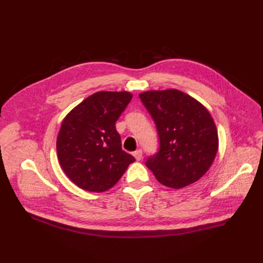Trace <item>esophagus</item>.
Here are the masks:
<instances>
[{
  "mask_svg": "<svg viewBox=\"0 0 263 263\" xmlns=\"http://www.w3.org/2000/svg\"><path fill=\"white\" fill-rule=\"evenodd\" d=\"M133 156H135V158L139 161V160H141V158H142V152L140 149H138V150H136L135 153H133Z\"/></svg>",
  "mask_w": 263,
  "mask_h": 263,
  "instance_id": "34e87169",
  "label": "esophagus"
}]
</instances>
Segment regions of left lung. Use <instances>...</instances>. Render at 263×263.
Returning a JSON list of instances; mask_svg holds the SVG:
<instances>
[{
    "mask_svg": "<svg viewBox=\"0 0 263 263\" xmlns=\"http://www.w3.org/2000/svg\"><path fill=\"white\" fill-rule=\"evenodd\" d=\"M139 96L156 123L160 143L159 152L146 161L148 168L172 189L200 180L218 150V132L209 110L177 89L148 90Z\"/></svg>",
    "mask_w": 263,
    "mask_h": 263,
    "instance_id": "obj_1",
    "label": "left lung"
}]
</instances>
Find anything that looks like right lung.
Segmentation results:
<instances>
[{"label":"right lung","mask_w":263,"mask_h":263,"mask_svg":"<svg viewBox=\"0 0 263 263\" xmlns=\"http://www.w3.org/2000/svg\"><path fill=\"white\" fill-rule=\"evenodd\" d=\"M132 93L98 91L64 117L57 152L59 163L77 186L105 192L119 182L135 157L122 149L115 123Z\"/></svg>","instance_id":"obj_1"}]
</instances>
